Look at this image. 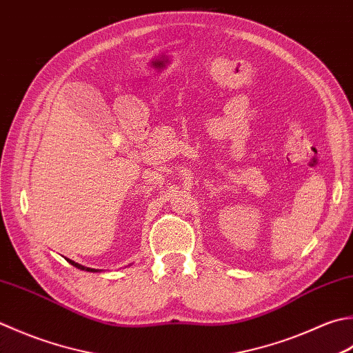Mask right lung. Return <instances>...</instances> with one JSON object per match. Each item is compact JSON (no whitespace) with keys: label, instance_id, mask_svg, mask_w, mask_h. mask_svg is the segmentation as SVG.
<instances>
[{"label":"right lung","instance_id":"add662e5","mask_svg":"<svg viewBox=\"0 0 353 353\" xmlns=\"http://www.w3.org/2000/svg\"><path fill=\"white\" fill-rule=\"evenodd\" d=\"M81 268H82V266H81ZM82 269H84V268H82Z\"/></svg>","mask_w":353,"mask_h":353}]
</instances>
